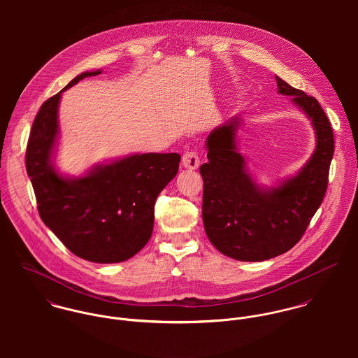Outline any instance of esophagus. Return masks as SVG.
Wrapping results in <instances>:
<instances>
[{"label": "esophagus", "instance_id": "34e87169", "mask_svg": "<svg viewBox=\"0 0 358 358\" xmlns=\"http://www.w3.org/2000/svg\"><path fill=\"white\" fill-rule=\"evenodd\" d=\"M182 165L189 169H197L200 166V157L196 152H186L182 155Z\"/></svg>", "mask_w": 358, "mask_h": 358}]
</instances>
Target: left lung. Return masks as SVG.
<instances>
[{"label":"left lung","instance_id":"8db88e82","mask_svg":"<svg viewBox=\"0 0 358 358\" xmlns=\"http://www.w3.org/2000/svg\"><path fill=\"white\" fill-rule=\"evenodd\" d=\"M275 80L278 92L291 96L314 125L317 146L305 168L278 187L260 189L237 152L236 118L210 132L208 162L200 166L205 233L217 251L243 262L281 255L302 238L324 200L335 150L331 122L317 99Z\"/></svg>","mask_w":358,"mask_h":358}]
</instances>
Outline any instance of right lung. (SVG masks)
Wrapping results in <instances>:
<instances>
[{
    "instance_id": "obj_1",
    "label": "right lung",
    "mask_w": 358,
    "mask_h": 358,
    "mask_svg": "<svg viewBox=\"0 0 358 358\" xmlns=\"http://www.w3.org/2000/svg\"><path fill=\"white\" fill-rule=\"evenodd\" d=\"M101 70L77 76L43 103L26 149L38 213L63 245L95 263H118L138 254L150 240L154 204L178 173V153L135 154L98 165L87 176L66 179L51 164L57 136L62 92Z\"/></svg>"
}]
</instances>
